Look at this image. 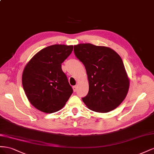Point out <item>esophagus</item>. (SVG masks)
I'll return each mask as SVG.
<instances>
[{
	"label": "esophagus",
	"instance_id": "esophagus-1",
	"mask_svg": "<svg viewBox=\"0 0 154 154\" xmlns=\"http://www.w3.org/2000/svg\"><path fill=\"white\" fill-rule=\"evenodd\" d=\"M73 91H74V92H75V91H77V86H73Z\"/></svg>",
	"mask_w": 154,
	"mask_h": 154
}]
</instances>
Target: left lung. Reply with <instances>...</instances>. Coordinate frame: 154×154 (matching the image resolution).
Masks as SVG:
<instances>
[{
	"label": "left lung",
	"mask_w": 154,
	"mask_h": 154,
	"mask_svg": "<svg viewBox=\"0 0 154 154\" xmlns=\"http://www.w3.org/2000/svg\"><path fill=\"white\" fill-rule=\"evenodd\" d=\"M74 54L84 64L89 91L82 101L90 109L106 113L116 108L125 99L129 79L121 57L108 47L90 43L74 46Z\"/></svg>",
	"instance_id": "left-lung-1"
}]
</instances>
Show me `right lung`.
I'll use <instances>...</instances> for the list:
<instances>
[{"instance_id":"right-lung-1","label":"right lung","mask_w":154,"mask_h":154,"mask_svg":"<svg viewBox=\"0 0 154 154\" xmlns=\"http://www.w3.org/2000/svg\"><path fill=\"white\" fill-rule=\"evenodd\" d=\"M73 46L55 45L38 51L26 64L23 86L28 100L38 110L48 113L64 107L73 89L61 64L73 51Z\"/></svg>"}]
</instances>
